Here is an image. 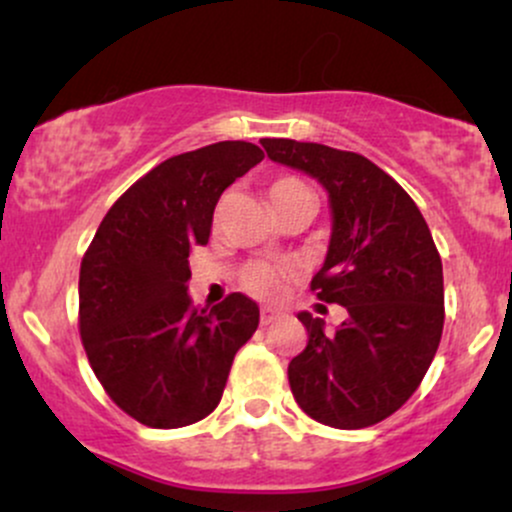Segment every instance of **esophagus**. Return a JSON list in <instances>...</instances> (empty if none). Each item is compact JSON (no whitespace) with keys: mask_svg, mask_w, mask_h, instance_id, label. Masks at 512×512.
Returning <instances> with one entry per match:
<instances>
[{"mask_svg":"<svg viewBox=\"0 0 512 512\" xmlns=\"http://www.w3.org/2000/svg\"><path fill=\"white\" fill-rule=\"evenodd\" d=\"M281 315H284V313H281L279 308H272V305H264V308H262V315H260V322H262V325H269V322L279 320Z\"/></svg>","mask_w":512,"mask_h":512,"instance_id":"esophagus-1","label":"esophagus"}]
</instances>
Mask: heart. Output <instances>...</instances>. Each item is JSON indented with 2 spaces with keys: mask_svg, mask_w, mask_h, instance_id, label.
I'll list each match as a JSON object with an SVG mask.
<instances>
[{
  "mask_svg": "<svg viewBox=\"0 0 512 512\" xmlns=\"http://www.w3.org/2000/svg\"><path fill=\"white\" fill-rule=\"evenodd\" d=\"M296 192H308V187H305L303 182L296 178H276L269 182V187H267L269 204L281 202V199L296 195ZM281 276L284 274H281L279 269L267 267V264H260V267L248 269V274H245V286H248L255 296L269 298V296H276V293H279Z\"/></svg>",
  "mask_w": 512,
  "mask_h": 512,
  "instance_id": "heart-1",
  "label": "heart"
}]
</instances>
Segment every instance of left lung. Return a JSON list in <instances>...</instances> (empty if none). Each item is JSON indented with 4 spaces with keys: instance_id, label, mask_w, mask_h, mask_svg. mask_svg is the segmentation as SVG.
Listing matches in <instances>:
<instances>
[{
    "instance_id": "1",
    "label": "left lung",
    "mask_w": 512,
    "mask_h": 512,
    "mask_svg": "<svg viewBox=\"0 0 512 512\" xmlns=\"http://www.w3.org/2000/svg\"><path fill=\"white\" fill-rule=\"evenodd\" d=\"M262 146L325 187L332 233L310 286L346 308L334 332L298 313L308 346L289 363L293 397L325 426L378 424L414 395L443 334V264L431 231L414 199L366 156L293 139Z\"/></svg>"
}]
</instances>
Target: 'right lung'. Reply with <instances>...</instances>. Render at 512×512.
Instances as JSON below:
<instances>
[{
  "instance_id": "right-lung-1",
  "label": "right lung",
  "mask_w": 512,
  "mask_h": 512,
  "mask_svg": "<svg viewBox=\"0 0 512 512\" xmlns=\"http://www.w3.org/2000/svg\"><path fill=\"white\" fill-rule=\"evenodd\" d=\"M262 158L250 142L168 158L110 207L81 260L88 363L139 424L180 428L209 416L233 356L260 325V308L243 293L211 310L192 305L187 257L192 245H207L221 192Z\"/></svg>"
}]
</instances>
